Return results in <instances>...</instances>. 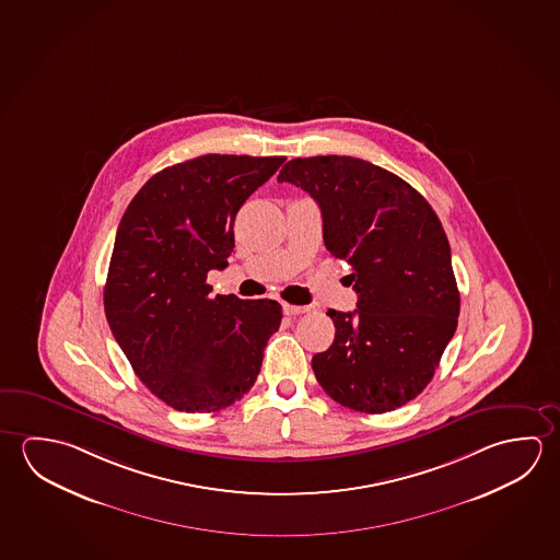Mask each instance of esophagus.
Returning a JSON list of instances; mask_svg holds the SVG:
<instances>
[{
	"label": "esophagus",
	"instance_id": "obj_1",
	"mask_svg": "<svg viewBox=\"0 0 560 560\" xmlns=\"http://www.w3.org/2000/svg\"><path fill=\"white\" fill-rule=\"evenodd\" d=\"M283 312L287 316H299V314H306L311 312V306H296V304H283Z\"/></svg>",
	"mask_w": 560,
	"mask_h": 560
}]
</instances>
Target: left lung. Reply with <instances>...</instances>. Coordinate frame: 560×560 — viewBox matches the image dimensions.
Returning <instances> with one entry per match:
<instances>
[{
  "instance_id": "1",
  "label": "left lung",
  "mask_w": 560,
  "mask_h": 560,
  "mask_svg": "<svg viewBox=\"0 0 560 560\" xmlns=\"http://www.w3.org/2000/svg\"><path fill=\"white\" fill-rule=\"evenodd\" d=\"M277 182L318 202L326 249L353 267L358 311H328L336 338L312 358L322 388L358 412L410 402L440 365L460 308L438 214L412 185L359 158H296Z\"/></svg>"
}]
</instances>
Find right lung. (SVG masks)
Listing matches in <instances>:
<instances>
[{"mask_svg":"<svg viewBox=\"0 0 560 560\" xmlns=\"http://www.w3.org/2000/svg\"><path fill=\"white\" fill-rule=\"evenodd\" d=\"M283 156L207 154L150 177L120 219L103 291L110 331L150 393L179 412H217L256 383L281 304L211 296L234 219Z\"/></svg>","mask_w":560,"mask_h":560,"instance_id":"right-lung-1","label":"right lung"}]
</instances>
